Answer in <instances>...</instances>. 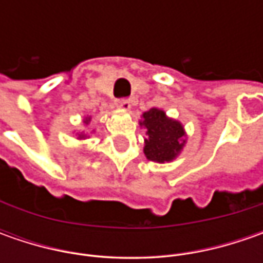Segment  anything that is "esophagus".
I'll use <instances>...</instances> for the list:
<instances>
[{
  "mask_svg": "<svg viewBox=\"0 0 263 263\" xmlns=\"http://www.w3.org/2000/svg\"><path fill=\"white\" fill-rule=\"evenodd\" d=\"M117 104H118L120 108H123V109H130V106H132L130 105V101H128V99H120Z\"/></svg>",
  "mask_w": 263,
  "mask_h": 263,
  "instance_id": "1",
  "label": "esophagus"
}]
</instances>
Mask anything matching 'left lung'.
Masks as SVG:
<instances>
[{
    "label": "left lung",
    "instance_id": "left-lung-1",
    "mask_svg": "<svg viewBox=\"0 0 263 263\" xmlns=\"http://www.w3.org/2000/svg\"><path fill=\"white\" fill-rule=\"evenodd\" d=\"M147 128L145 140V155L147 159L155 162L171 161L178 155L184 145V130L183 126L165 116L164 111L152 108L143 114Z\"/></svg>",
    "mask_w": 263,
    "mask_h": 263
}]
</instances>
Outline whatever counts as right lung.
Listing matches in <instances>:
<instances>
[{"label":"right lung","mask_w":263,"mask_h":263,"mask_svg":"<svg viewBox=\"0 0 263 263\" xmlns=\"http://www.w3.org/2000/svg\"><path fill=\"white\" fill-rule=\"evenodd\" d=\"M86 123H89V118H87V120H86ZM79 137H85V136H83V135H80V136H79Z\"/></svg>","instance_id":"1"}]
</instances>
